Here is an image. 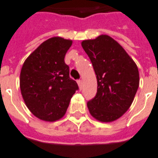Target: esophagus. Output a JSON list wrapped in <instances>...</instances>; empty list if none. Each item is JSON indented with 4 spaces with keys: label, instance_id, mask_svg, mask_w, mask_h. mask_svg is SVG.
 Masks as SVG:
<instances>
[{
    "label": "esophagus",
    "instance_id": "34e87169",
    "mask_svg": "<svg viewBox=\"0 0 158 158\" xmlns=\"http://www.w3.org/2000/svg\"><path fill=\"white\" fill-rule=\"evenodd\" d=\"M77 83H78V85H79V89H81L82 86H83V81L79 79V80H78V81H77Z\"/></svg>",
    "mask_w": 158,
    "mask_h": 158
}]
</instances>
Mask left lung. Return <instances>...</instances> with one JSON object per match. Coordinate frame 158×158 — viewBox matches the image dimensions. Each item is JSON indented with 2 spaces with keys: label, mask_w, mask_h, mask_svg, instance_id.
Wrapping results in <instances>:
<instances>
[{
  "label": "left lung",
  "mask_w": 158,
  "mask_h": 158,
  "mask_svg": "<svg viewBox=\"0 0 158 158\" xmlns=\"http://www.w3.org/2000/svg\"><path fill=\"white\" fill-rule=\"evenodd\" d=\"M97 75L96 96L88 102L89 112L101 122L122 116L132 104L139 85V69L125 49L108 35L81 43Z\"/></svg>",
  "instance_id": "1"
}]
</instances>
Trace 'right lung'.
Returning <instances> with one entry per match:
<instances>
[{
    "label": "right lung",
    "instance_id": "right-lung-1",
    "mask_svg": "<svg viewBox=\"0 0 158 158\" xmlns=\"http://www.w3.org/2000/svg\"><path fill=\"white\" fill-rule=\"evenodd\" d=\"M72 41L54 37L43 42L25 60L20 72L21 94L36 117L56 121L64 115L72 96L79 89L69 78L64 56Z\"/></svg>",
    "mask_w": 158,
    "mask_h": 158
}]
</instances>
